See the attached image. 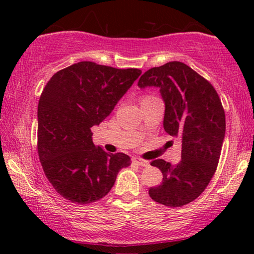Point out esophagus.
<instances>
[{
    "instance_id": "1",
    "label": "esophagus",
    "mask_w": 254,
    "mask_h": 254,
    "mask_svg": "<svg viewBox=\"0 0 254 254\" xmlns=\"http://www.w3.org/2000/svg\"><path fill=\"white\" fill-rule=\"evenodd\" d=\"M134 162L136 163L137 165L143 166V168H148V166H150V163H149L148 161H144V159L138 158V157H135V158H134Z\"/></svg>"
}]
</instances>
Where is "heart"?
Returning a JSON list of instances; mask_svg holds the SVG:
<instances>
[{"mask_svg": "<svg viewBox=\"0 0 254 254\" xmlns=\"http://www.w3.org/2000/svg\"><path fill=\"white\" fill-rule=\"evenodd\" d=\"M147 98H148V97H147Z\"/></svg>", "mask_w": 254, "mask_h": 254, "instance_id": "obj_1", "label": "heart"}]
</instances>
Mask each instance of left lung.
<instances>
[{
	"mask_svg": "<svg viewBox=\"0 0 254 254\" xmlns=\"http://www.w3.org/2000/svg\"><path fill=\"white\" fill-rule=\"evenodd\" d=\"M140 89H159L165 105L163 127L182 142L177 165L155 159L163 173L159 186L149 195L168 207H182L195 200L213 178L225 134V114L220 97L207 79L179 61L149 69L138 79Z\"/></svg>",
	"mask_w": 254,
	"mask_h": 254,
	"instance_id": "8db88e82",
	"label": "left lung"
}]
</instances>
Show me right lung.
Masks as SVG:
<instances>
[{
	"instance_id": "1",
	"label": "right lung",
	"mask_w": 254,
	"mask_h": 254,
	"mask_svg": "<svg viewBox=\"0 0 254 254\" xmlns=\"http://www.w3.org/2000/svg\"><path fill=\"white\" fill-rule=\"evenodd\" d=\"M141 75L83 61L58 71L38 104V154L48 182L71 202L90 203L110 192L129 156L92 142L98 126Z\"/></svg>"
}]
</instances>
